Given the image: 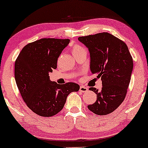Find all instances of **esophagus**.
Listing matches in <instances>:
<instances>
[{
  "instance_id": "esophagus-1",
  "label": "esophagus",
  "mask_w": 148,
  "mask_h": 148,
  "mask_svg": "<svg viewBox=\"0 0 148 148\" xmlns=\"http://www.w3.org/2000/svg\"><path fill=\"white\" fill-rule=\"evenodd\" d=\"M79 90L81 92H88V89L87 88H86V87H84V86H81V87H80V89H79Z\"/></svg>"
}]
</instances>
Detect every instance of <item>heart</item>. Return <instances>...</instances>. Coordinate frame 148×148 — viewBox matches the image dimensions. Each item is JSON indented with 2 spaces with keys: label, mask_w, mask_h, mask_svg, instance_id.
I'll list each match as a JSON object with an SVG mask.
<instances>
[{
  "label": "heart",
  "mask_w": 148,
  "mask_h": 148,
  "mask_svg": "<svg viewBox=\"0 0 148 148\" xmlns=\"http://www.w3.org/2000/svg\"><path fill=\"white\" fill-rule=\"evenodd\" d=\"M83 51H85V49L83 47H81V45H74L72 48V53L73 55H75V54Z\"/></svg>",
  "instance_id": "b5f03b06"
}]
</instances>
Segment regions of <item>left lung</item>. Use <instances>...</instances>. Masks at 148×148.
Instances as JSON below:
<instances>
[{
	"label": "left lung",
	"mask_w": 148,
	"mask_h": 148,
	"mask_svg": "<svg viewBox=\"0 0 148 148\" xmlns=\"http://www.w3.org/2000/svg\"><path fill=\"white\" fill-rule=\"evenodd\" d=\"M79 40L88 48L90 54V70L101 78L102 88L90 90L97 94L94 103L88 108L99 115L109 114L123 103L130 84L133 59L126 44L108 33L79 37Z\"/></svg>",
	"instance_id": "obj_1"
}]
</instances>
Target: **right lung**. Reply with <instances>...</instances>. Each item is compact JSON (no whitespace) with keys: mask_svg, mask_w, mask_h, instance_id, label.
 <instances>
[{"mask_svg":"<svg viewBox=\"0 0 148 148\" xmlns=\"http://www.w3.org/2000/svg\"><path fill=\"white\" fill-rule=\"evenodd\" d=\"M69 39L42 38L25 45L14 64V77L23 101L34 113L51 117L63 108L67 97L80 86L72 82L58 84L49 73L57 68V61Z\"/></svg>","mask_w":148,"mask_h":148,"instance_id":"obj_1","label":"right lung"}]
</instances>
